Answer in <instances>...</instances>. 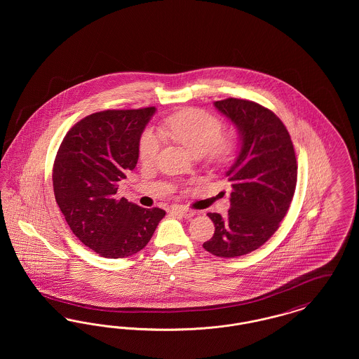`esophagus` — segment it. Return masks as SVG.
I'll list each match as a JSON object with an SVG mask.
<instances>
[{"instance_id":"1","label":"esophagus","mask_w":359,"mask_h":359,"mask_svg":"<svg viewBox=\"0 0 359 359\" xmlns=\"http://www.w3.org/2000/svg\"><path fill=\"white\" fill-rule=\"evenodd\" d=\"M172 214H176V215H180V217H184V218H189V217H194L195 215V211L188 208V207H182V205H175L171 208Z\"/></svg>"}]
</instances>
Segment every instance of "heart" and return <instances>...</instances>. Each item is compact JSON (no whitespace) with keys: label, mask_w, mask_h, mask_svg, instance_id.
<instances>
[{"label":"heart","mask_w":359,"mask_h":359,"mask_svg":"<svg viewBox=\"0 0 359 359\" xmlns=\"http://www.w3.org/2000/svg\"><path fill=\"white\" fill-rule=\"evenodd\" d=\"M165 130L195 156L208 154L211 158L224 160L234 152L236 144L222 137L221 121L201 109H186L171 116L164 123ZM163 136L156 129H145L138 142L140 158L145 163L156 160Z\"/></svg>","instance_id":"1"}]
</instances>
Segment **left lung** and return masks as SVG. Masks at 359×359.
<instances>
[{
	"label": "left lung",
	"mask_w": 359,
	"mask_h": 359,
	"mask_svg": "<svg viewBox=\"0 0 359 359\" xmlns=\"http://www.w3.org/2000/svg\"><path fill=\"white\" fill-rule=\"evenodd\" d=\"M214 104L237 126L241 151L226 172L233 188L229 214H207L215 233L203 248L234 258L262 246L280 227L294 194L297 163L290 133L272 110L237 98Z\"/></svg>",
	"instance_id": "obj_1"
}]
</instances>
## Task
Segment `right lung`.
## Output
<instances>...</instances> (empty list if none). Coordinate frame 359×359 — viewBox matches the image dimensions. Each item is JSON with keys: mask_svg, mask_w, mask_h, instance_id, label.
Wrapping results in <instances>:
<instances>
[{"mask_svg": "<svg viewBox=\"0 0 359 359\" xmlns=\"http://www.w3.org/2000/svg\"><path fill=\"white\" fill-rule=\"evenodd\" d=\"M154 107L103 110L76 122L55 157L56 203L79 241L106 258L138 253L165 211L117 199L118 182L135 170L140 137Z\"/></svg>", "mask_w": 359, "mask_h": 359, "instance_id": "1", "label": "right lung"}]
</instances>
